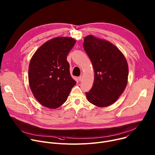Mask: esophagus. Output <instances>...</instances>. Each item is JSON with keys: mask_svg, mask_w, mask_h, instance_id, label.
<instances>
[{"mask_svg": "<svg viewBox=\"0 0 155 155\" xmlns=\"http://www.w3.org/2000/svg\"><path fill=\"white\" fill-rule=\"evenodd\" d=\"M78 79H79V81L80 82H81V81L83 80V77H82V76H79V78H78Z\"/></svg>", "mask_w": 155, "mask_h": 155, "instance_id": "34e87169", "label": "esophagus"}]
</instances>
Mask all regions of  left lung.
<instances>
[{
    "mask_svg": "<svg viewBox=\"0 0 155 155\" xmlns=\"http://www.w3.org/2000/svg\"><path fill=\"white\" fill-rule=\"evenodd\" d=\"M83 46L95 72L93 86L85 95L92 104L108 107L118 99L127 85L129 69L126 59L113 44L92 35L84 38Z\"/></svg>",
    "mask_w": 155,
    "mask_h": 155,
    "instance_id": "8db88e82",
    "label": "left lung"
}]
</instances>
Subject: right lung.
Returning <instances> with one entry per match:
<instances>
[{"instance_id": "obj_1", "label": "right lung", "mask_w": 155, "mask_h": 155, "mask_svg": "<svg viewBox=\"0 0 155 155\" xmlns=\"http://www.w3.org/2000/svg\"><path fill=\"white\" fill-rule=\"evenodd\" d=\"M76 43L68 37H57L44 43L30 61L28 79L31 90L40 104L57 108L66 101L76 82L70 72L67 55Z\"/></svg>"}]
</instances>
